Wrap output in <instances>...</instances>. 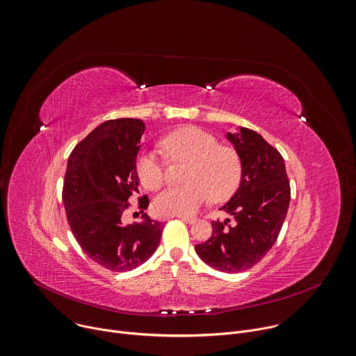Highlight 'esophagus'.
Segmentation results:
<instances>
[{
    "label": "esophagus",
    "mask_w": 356,
    "mask_h": 356,
    "mask_svg": "<svg viewBox=\"0 0 356 356\" xmlns=\"http://www.w3.org/2000/svg\"><path fill=\"white\" fill-rule=\"evenodd\" d=\"M178 218L188 222V224H193L196 221V217H192V216H178Z\"/></svg>",
    "instance_id": "esophagus-1"
}]
</instances>
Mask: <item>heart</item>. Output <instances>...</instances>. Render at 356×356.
<instances>
[{
  "label": "heart",
  "instance_id": "obj_1",
  "mask_svg": "<svg viewBox=\"0 0 356 356\" xmlns=\"http://www.w3.org/2000/svg\"><path fill=\"white\" fill-rule=\"evenodd\" d=\"M161 149L171 159L189 160L182 186H168L154 199V210L161 216H191L211 197L228 200L239 188L243 177L242 157L236 149L220 145L211 134L185 127L161 139ZM140 184L150 191L164 182V163L156 152H142L136 160Z\"/></svg>",
  "mask_w": 356,
  "mask_h": 356
}]
</instances>
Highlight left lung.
<instances>
[{
    "label": "left lung",
    "mask_w": 356,
    "mask_h": 356,
    "mask_svg": "<svg viewBox=\"0 0 356 356\" xmlns=\"http://www.w3.org/2000/svg\"><path fill=\"white\" fill-rule=\"evenodd\" d=\"M242 157L238 191L220 209L234 217L213 221L211 236L195 246L199 257L222 273H241L257 264L275 243L284 224L291 188L284 159L257 132L241 128L227 134Z\"/></svg>",
    "instance_id": "left-lung-1"
}]
</instances>
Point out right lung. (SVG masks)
Instances as JSON below:
<instances>
[{
  "mask_svg": "<svg viewBox=\"0 0 356 356\" xmlns=\"http://www.w3.org/2000/svg\"><path fill=\"white\" fill-rule=\"evenodd\" d=\"M143 132L142 120L106 121L68 159L63 200L71 231L93 261L113 271L143 264L156 252L164 228L146 213L139 224L122 221L129 197L139 193L136 157ZM147 206L145 195L139 209Z\"/></svg>",
  "mask_w": 356,
  "mask_h": 356,
  "instance_id": "add662e5",
  "label": "right lung"
}]
</instances>
